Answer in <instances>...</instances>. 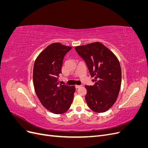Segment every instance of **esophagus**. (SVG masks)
<instances>
[{
    "mask_svg": "<svg viewBox=\"0 0 148 148\" xmlns=\"http://www.w3.org/2000/svg\"><path fill=\"white\" fill-rule=\"evenodd\" d=\"M80 87H82L81 85H75V88H77V89H78V88H79Z\"/></svg>",
    "mask_w": 148,
    "mask_h": 148,
    "instance_id": "1",
    "label": "esophagus"
}]
</instances>
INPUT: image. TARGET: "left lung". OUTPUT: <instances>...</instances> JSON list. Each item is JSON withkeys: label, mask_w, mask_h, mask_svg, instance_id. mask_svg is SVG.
I'll return each mask as SVG.
<instances>
[{"label": "left lung", "mask_w": 148, "mask_h": 148, "mask_svg": "<svg viewBox=\"0 0 148 148\" xmlns=\"http://www.w3.org/2000/svg\"><path fill=\"white\" fill-rule=\"evenodd\" d=\"M75 49L86 62L91 77H95L93 86H85L87 104L95 112H104L119 96L122 83L120 62L114 53L99 42Z\"/></svg>", "instance_id": "8db88e82"}]
</instances>
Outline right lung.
<instances>
[{
	"mask_svg": "<svg viewBox=\"0 0 148 148\" xmlns=\"http://www.w3.org/2000/svg\"><path fill=\"white\" fill-rule=\"evenodd\" d=\"M71 47L60 42L51 44L39 53L33 68V84L42 106L56 114H64L73 102L75 86L59 85L65 55Z\"/></svg>",
	"mask_w": 148,
	"mask_h": 148,
	"instance_id": "obj_1",
	"label": "right lung"
}]
</instances>
